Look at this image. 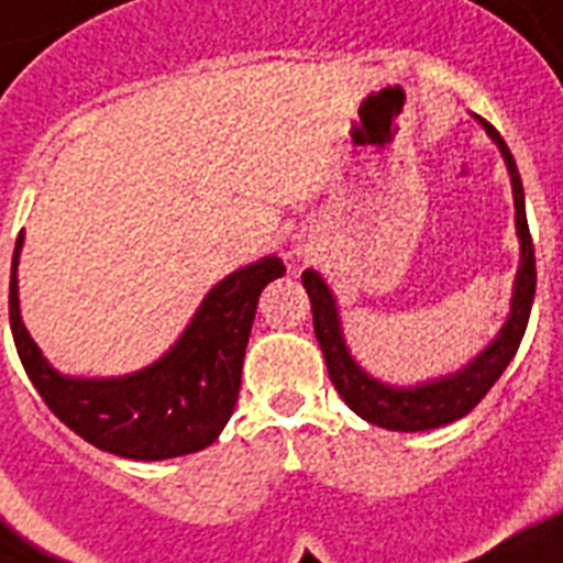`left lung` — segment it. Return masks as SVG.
I'll return each mask as SVG.
<instances>
[{"instance_id":"8db88e82","label":"left lung","mask_w":563,"mask_h":563,"mask_svg":"<svg viewBox=\"0 0 563 563\" xmlns=\"http://www.w3.org/2000/svg\"><path fill=\"white\" fill-rule=\"evenodd\" d=\"M483 125L492 134V141L500 146L509 175H512L515 218H518V235H521V271H518V282H515L509 322L504 324L500 336L468 368L438 379V383L420 385V388H388V385L376 383L368 374H362L360 365L347 354L345 339L339 331L336 305H333V296L322 276L313 271L301 273V285L308 290L310 308H313V331L319 339V347H322L333 388L362 420L374 422L379 429L429 431L466 417L489 394L492 385L498 383L518 345H521L523 331H527L529 310H532V299H536V247H532V235H529L527 224L523 184L512 152L498 134V129L486 120H483Z\"/></svg>"}]
</instances>
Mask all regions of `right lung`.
Wrapping results in <instances>:
<instances>
[{
    "label": "right lung",
    "mask_w": 563,
    "mask_h": 563,
    "mask_svg": "<svg viewBox=\"0 0 563 563\" xmlns=\"http://www.w3.org/2000/svg\"><path fill=\"white\" fill-rule=\"evenodd\" d=\"M20 250L22 235L8 292L13 342L25 374L59 422L97 449L129 460L180 457L216 443L239 399L255 305L273 278L285 276L282 258H262L212 287L178 345L152 368L120 379H68L42 360L22 324Z\"/></svg>",
    "instance_id": "add662e5"
}]
</instances>
